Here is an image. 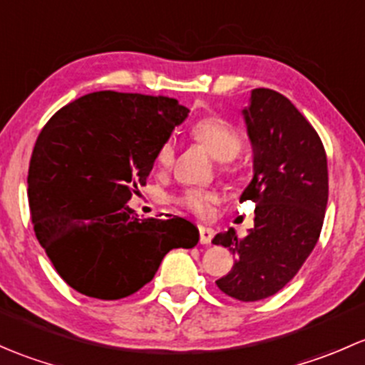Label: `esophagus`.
I'll list each match as a JSON object with an SVG mask.
<instances>
[{
  "label": "esophagus",
  "mask_w": 365,
  "mask_h": 365,
  "mask_svg": "<svg viewBox=\"0 0 365 365\" xmlns=\"http://www.w3.org/2000/svg\"><path fill=\"white\" fill-rule=\"evenodd\" d=\"M212 238H213V230H210V227H205V226H200V242L203 245H208L212 244Z\"/></svg>",
  "instance_id": "obj_1"
}]
</instances>
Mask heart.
<instances>
[{"instance_id":"heart-1","label":"heart","mask_w":365,"mask_h":365,"mask_svg":"<svg viewBox=\"0 0 365 365\" xmlns=\"http://www.w3.org/2000/svg\"><path fill=\"white\" fill-rule=\"evenodd\" d=\"M190 138L212 155V159L220 162V169L226 175H235L237 173V165L233 164L235 157L240 153L244 139L238 128L233 123L220 116H206L201 118L200 121L190 127ZM173 157H175V148L171 143H164L157 152V164L162 168L171 165ZM180 205L185 206L187 210L194 213H203L206 206L210 203V196L203 190L189 189L183 190L178 196Z\"/></svg>"}]
</instances>
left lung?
<instances>
[{
	"label": "left lung",
	"instance_id": "left-lung-1",
	"mask_svg": "<svg viewBox=\"0 0 365 365\" xmlns=\"http://www.w3.org/2000/svg\"><path fill=\"white\" fill-rule=\"evenodd\" d=\"M242 114L254 176L240 201L256 203L254 227L245 238L227 230L212 242L237 257L230 274L215 281L220 292L256 302L284 288L314 249L329 201V169L318 132L284 95L256 88Z\"/></svg>",
	"mask_w": 365,
	"mask_h": 365
}]
</instances>
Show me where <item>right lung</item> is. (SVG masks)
Masks as SVG:
<instances>
[{
    "label": "right lung",
    "mask_w": 365,
    "mask_h": 365,
    "mask_svg": "<svg viewBox=\"0 0 365 365\" xmlns=\"http://www.w3.org/2000/svg\"><path fill=\"white\" fill-rule=\"evenodd\" d=\"M187 114L175 98L95 91L42 128L29 160V210L40 245L70 288L125 298L152 281L171 249L200 242L182 217L141 220L127 206Z\"/></svg>",
    "instance_id": "1"
}]
</instances>
